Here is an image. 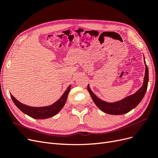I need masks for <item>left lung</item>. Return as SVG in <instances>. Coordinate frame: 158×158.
Listing matches in <instances>:
<instances>
[{
    "instance_id": "8db88e82",
    "label": "left lung",
    "mask_w": 158,
    "mask_h": 158,
    "mask_svg": "<svg viewBox=\"0 0 158 158\" xmlns=\"http://www.w3.org/2000/svg\"><path fill=\"white\" fill-rule=\"evenodd\" d=\"M144 63L146 66V70L145 76L144 78V82H143L142 86L138 89L136 93L129 95V96L123 99L122 100H120V101L113 103H108L103 101V100L98 98L96 95L93 93L88 84V90L91 95V97H92L93 99L94 102L96 105L97 107L99 109H101L102 111L110 114H125L129 111H131L134 108H135L142 101L143 98H144L147 90L148 80H149V77H148V69L146 64L145 59Z\"/></svg>"
}]
</instances>
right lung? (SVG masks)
<instances>
[{"mask_svg":"<svg viewBox=\"0 0 158 158\" xmlns=\"http://www.w3.org/2000/svg\"><path fill=\"white\" fill-rule=\"evenodd\" d=\"M70 87L71 85H69L67 89L65 91V92L60 98V99H59L58 101H56L53 104L51 105V106L45 107H37L28 106L18 101L12 94H10V96L14 104L23 113L27 114L28 116H30L33 118L45 119L56 115L62 109V108L64 107L66 102V99H67L68 94L70 92Z\"/></svg>","mask_w":158,"mask_h":158,"instance_id":"add662e5","label":"right lung"}]
</instances>
